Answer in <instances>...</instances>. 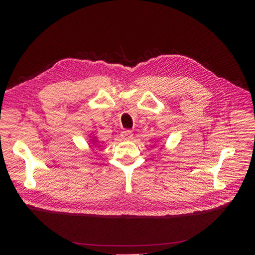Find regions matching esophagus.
Here are the masks:
<instances>
[{
    "mask_svg": "<svg viewBox=\"0 0 255 255\" xmlns=\"http://www.w3.org/2000/svg\"><path fill=\"white\" fill-rule=\"evenodd\" d=\"M123 140H132L133 139V133L130 130H123L120 134Z\"/></svg>",
    "mask_w": 255,
    "mask_h": 255,
    "instance_id": "obj_1",
    "label": "esophagus"
}]
</instances>
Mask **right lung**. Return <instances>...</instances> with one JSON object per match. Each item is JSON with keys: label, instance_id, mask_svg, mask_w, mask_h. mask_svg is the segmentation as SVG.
Listing matches in <instances>:
<instances>
[{"label": "right lung", "instance_id": "add662e5", "mask_svg": "<svg viewBox=\"0 0 255 255\" xmlns=\"http://www.w3.org/2000/svg\"><path fill=\"white\" fill-rule=\"evenodd\" d=\"M89 138H90V139H89V140H90V143H91L92 145H95L97 142H99L98 138H97L96 136H90Z\"/></svg>", "mask_w": 255, "mask_h": 255}]
</instances>
